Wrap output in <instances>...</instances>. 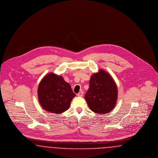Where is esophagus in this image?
<instances>
[{"label":"esophagus","mask_w":158,"mask_h":158,"mask_svg":"<svg viewBox=\"0 0 158 158\" xmlns=\"http://www.w3.org/2000/svg\"><path fill=\"white\" fill-rule=\"evenodd\" d=\"M83 94V92L82 91H81V92H79V93L77 94V95L78 97H82Z\"/></svg>","instance_id":"1"}]
</instances>
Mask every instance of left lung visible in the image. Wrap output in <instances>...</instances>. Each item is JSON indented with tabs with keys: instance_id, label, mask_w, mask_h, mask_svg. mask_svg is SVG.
<instances>
[{
	"instance_id": "obj_1",
	"label": "left lung",
	"mask_w": 158,
	"mask_h": 158,
	"mask_svg": "<svg viewBox=\"0 0 158 158\" xmlns=\"http://www.w3.org/2000/svg\"><path fill=\"white\" fill-rule=\"evenodd\" d=\"M118 97V89L113 77L100 69L90 77L89 88L85 99L90 110L97 114H106L113 110Z\"/></svg>"
}]
</instances>
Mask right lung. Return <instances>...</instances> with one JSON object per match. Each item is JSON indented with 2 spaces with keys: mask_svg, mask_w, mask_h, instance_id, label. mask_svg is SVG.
I'll return each instance as SVG.
<instances>
[{
  "mask_svg": "<svg viewBox=\"0 0 158 158\" xmlns=\"http://www.w3.org/2000/svg\"><path fill=\"white\" fill-rule=\"evenodd\" d=\"M75 96L70 84L54 73L45 75L38 85L39 102L48 112L61 114L66 111Z\"/></svg>",
  "mask_w": 158,
  "mask_h": 158,
  "instance_id": "obj_1",
  "label": "right lung"
}]
</instances>
